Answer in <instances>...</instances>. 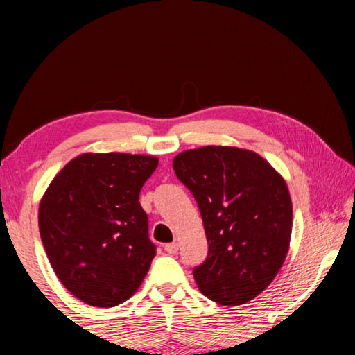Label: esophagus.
Returning <instances> with one entry per match:
<instances>
[{"mask_svg": "<svg viewBox=\"0 0 355 355\" xmlns=\"http://www.w3.org/2000/svg\"><path fill=\"white\" fill-rule=\"evenodd\" d=\"M164 250L167 252V254H177L178 252V243H169L164 245Z\"/></svg>", "mask_w": 355, "mask_h": 355, "instance_id": "1", "label": "esophagus"}]
</instances>
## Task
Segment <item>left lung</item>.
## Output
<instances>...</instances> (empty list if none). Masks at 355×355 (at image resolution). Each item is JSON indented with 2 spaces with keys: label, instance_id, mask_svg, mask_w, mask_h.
Returning a JSON list of instances; mask_svg holds the SVG:
<instances>
[{
  "label": "left lung",
  "instance_id": "1",
  "mask_svg": "<svg viewBox=\"0 0 355 355\" xmlns=\"http://www.w3.org/2000/svg\"><path fill=\"white\" fill-rule=\"evenodd\" d=\"M172 166L205 227L208 257L194 269L200 293L228 307L249 302L271 285L290 249L286 182L258 153L228 146L186 150Z\"/></svg>",
  "mask_w": 355,
  "mask_h": 355
}]
</instances>
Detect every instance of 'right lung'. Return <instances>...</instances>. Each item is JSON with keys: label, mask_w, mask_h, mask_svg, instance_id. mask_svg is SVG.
<instances>
[{"label": "right lung", "mask_w": 355, "mask_h": 355, "mask_svg": "<svg viewBox=\"0 0 355 355\" xmlns=\"http://www.w3.org/2000/svg\"><path fill=\"white\" fill-rule=\"evenodd\" d=\"M158 158L83 153L51 180L39 232L53 271L83 302L110 309L137 291L155 257L139 192Z\"/></svg>", "instance_id": "obj_1"}]
</instances>
